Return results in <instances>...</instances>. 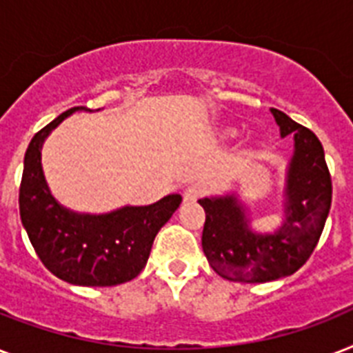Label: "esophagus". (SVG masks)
Masks as SVG:
<instances>
[{"label": "esophagus", "mask_w": 353, "mask_h": 353, "mask_svg": "<svg viewBox=\"0 0 353 353\" xmlns=\"http://www.w3.org/2000/svg\"><path fill=\"white\" fill-rule=\"evenodd\" d=\"M201 196H203V188L199 187V185H190V187L185 188V192H183L185 203H196Z\"/></svg>", "instance_id": "1"}]
</instances>
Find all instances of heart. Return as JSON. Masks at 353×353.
Returning <instances> with one entry per match:
<instances>
[{
    "mask_svg": "<svg viewBox=\"0 0 353 353\" xmlns=\"http://www.w3.org/2000/svg\"><path fill=\"white\" fill-rule=\"evenodd\" d=\"M234 135V130L232 128H221L220 132H218V137L220 139H229Z\"/></svg>",
    "mask_w": 353,
    "mask_h": 353,
    "instance_id": "1",
    "label": "heart"
}]
</instances>
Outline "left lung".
Instances as JSON below:
<instances>
[{
  "instance_id": "8db88e82",
  "label": "left lung",
  "mask_w": 353,
  "mask_h": 353,
  "mask_svg": "<svg viewBox=\"0 0 353 353\" xmlns=\"http://www.w3.org/2000/svg\"><path fill=\"white\" fill-rule=\"evenodd\" d=\"M271 113L280 137L293 135L295 144L285 172L282 225L273 232L252 231L247 205L236 192L199 199L205 256L231 282L262 284L299 271L317 245L332 205V177L317 135L274 108Z\"/></svg>"
}]
</instances>
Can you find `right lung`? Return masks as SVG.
<instances>
[{
    "mask_svg": "<svg viewBox=\"0 0 353 353\" xmlns=\"http://www.w3.org/2000/svg\"><path fill=\"white\" fill-rule=\"evenodd\" d=\"M74 112L88 108L63 112L30 141L19 187V216L36 254L54 276L74 285H117L143 271L155 234L176 212L181 196L168 194L157 203L126 205L104 214L74 212L58 203L43 176L41 146Z\"/></svg>",
    "mask_w": 353,
    "mask_h": 353,
    "instance_id": "1",
    "label": "right lung"
}]
</instances>
